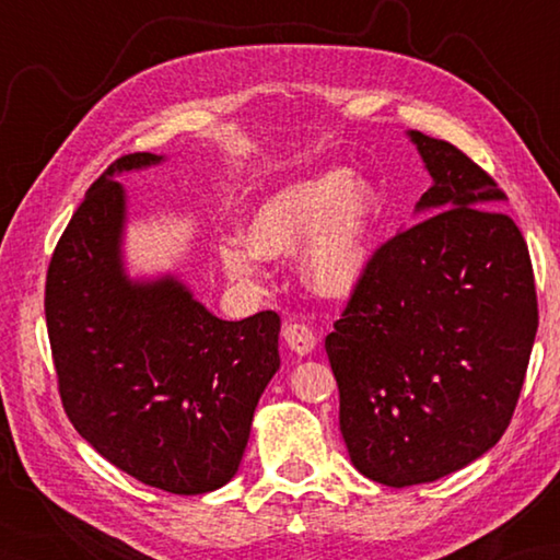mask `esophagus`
Returning <instances> with one entry per match:
<instances>
[{"label": "esophagus", "mask_w": 560, "mask_h": 560, "mask_svg": "<svg viewBox=\"0 0 560 560\" xmlns=\"http://www.w3.org/2000/svg\"><path fill=\"white\" fill-rule=\"evenodd\" d=\"M283 341H287V347L299 355H307L315 349L313 329L307 325H301V323L283 325Z\"/></svg>", "instance_id": "obj_1"}]
</instances>
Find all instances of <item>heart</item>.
Wrapping results in <instances>:
<instances>
[{"label":"heart","instance_id":"heart-1","mask_svg":"<svg viewBox=\"0 0 560 560\" xmlns=\"http://www.w3.org/2000/svg\"><path fill=\"white\" fill-rule=\"evenodd\" d=\"M380 201L375 187L343 171L317 173L283 185L255 209L247 243H219L223 271L245 289L261 283V257L281 259L301 253L307 287L327 299L349 295L375 255Z\"/></svg>","mask_w":560,"mask_h":560}]
</instances>
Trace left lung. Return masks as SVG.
Masks as SVG:
<instances>
[{
    "label": "left lung",
    "mask_w": 560,
    "mask_h": 560,
    "mask_svg": "<svg viewBox=\"0 0 560 560\" xmlns=\"http://www.w3.org/2000/svg\"><path fill=\"white\" fill-rule=\"evenodd\" d=\"M407 137L433 180L413 209L423 221L377 249L325 339L353 467L395 489L443 479L501 440L539 325L503 189L447 141Z\"/></svg>",
    "instance_id": "1"
}]
</instances>
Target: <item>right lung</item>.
Returning <instances> with one entry per match:
<instances>
[{"instance_id": "add662e5", "label": "right lung", "mask_w": 560, "mask_h": 560, "mask_svg": "<svg viewBox=\"0 0 560 560\" xmlns=\"http://www.w3.org/2000/svg\"><path fill=\"white\" fill-rule=\"evenodd\" d=\"M117 159L59 237L45 319L65 411L91 447L147 486L197 495L229 483L261 392L279 371L277 313L229 323L175 277L125 267L127 192L115 175L163 163Z\"/></svg>"}]
</instances>
